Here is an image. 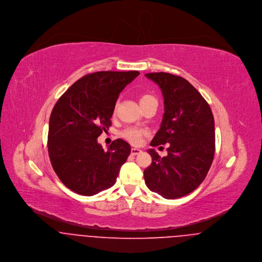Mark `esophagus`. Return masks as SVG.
<instances>
[{
    "label": "esophagus",
    "instance_id": "1",
    "mask_svg": "<svg viewBox=\"0 0 262 262\" xmlns=\"http://www.w3.org/2000/svg\"><path fill=\"white\" fill-rule=\"evenodd\" d=\"M141 152V150L138 149V148H132L131 149V154L132 155H137V154H139Z\"/></svg>",
    "mask_w": 262,
    "mask_h": 262
}]
</instances>
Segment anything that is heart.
Instances as JSON below:
<instances>
[{
    "label": "heart",
    "instance_id": "heart-1",
    "mask_svg": "<svg viewBox=\"0 0 262 262\" xmlns=\"http://www.w3.org/2000/svg\"><path fill=\"white\" fill-rule=\"evenodd\" d=\"M155 100L156 99L149 94H143L139 97L140 106H143L151 101H155ZM144 135H145V131L140 128H136V127H129L121 133V136L123 138H125L126 140H128L132 144H139Z\"/></svg>",
    "mask_w": 262,
    "mask_h": 262
}]
</instances>
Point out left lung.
Returning <instances> with one entry per match:
<instances>
[{
	"instance_id": "1",
	"label": "left lung",
	"mask_w": 262,
	"mask_h": 262,
	"mask_svg": "<svg viewBox=\"0 0 262 262\" xmlns=\"http://www.w3.org/2000/svg\"><path fill=\"white\" fill-rule=\"evenodd\" d=\"M164 99V114L150 145L169 143L167 155L147 152L152 162L144 170L147 187L172 200L194 190L205 180L215 154V122L209 104L182 76L151 73Z\"/></svg>"
}]
</instances>
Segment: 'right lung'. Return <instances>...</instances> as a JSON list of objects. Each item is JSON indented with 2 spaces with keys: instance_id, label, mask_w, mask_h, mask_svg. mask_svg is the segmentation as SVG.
<instances>
[{
  "instance_id": "1",
  "label": "right lung",
  "mask_w": 262,
  "mask_h": 262,
  "mask_svg": "<svg viewBox=\"0 0 262 262\" xmlns=\"http://www.w3.org/2000/svg\"><path fill=\"white\" fill-rule=\"evenodd\" d=\"M139 72H98L84 75L58 99L49 119L48 154L61 183L82 195L113 187L130 145L113 141L108 150L98 137L109 129L119 94Z\"/></svg>"
}]
</instances>
